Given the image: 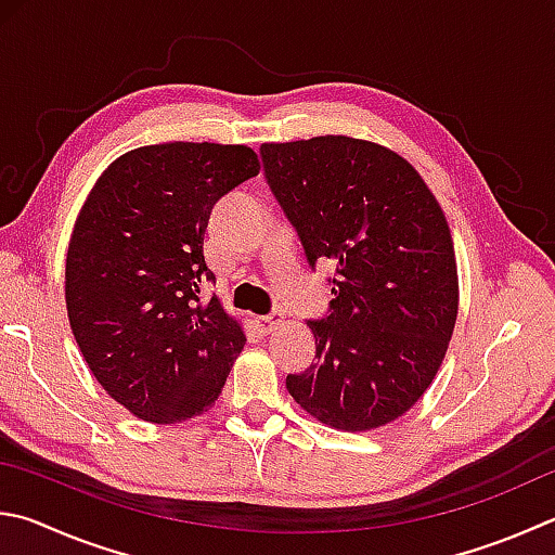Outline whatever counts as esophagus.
Returning a JSON list of instances; mask_svg holds the SVG:
<instances>
[{"mask_svg": "<svg viewBox=\"0 0 555 555\" xmlns=\"http://www.w3.org/2000/svg\"><path fill=\"white\" fill-rule=\"evenodd\" d=\"M281 322H284V315H281V312H269V315H261V318H257V325L261 327V332H271L274 327H279Z\"/></svg>", "mask_w": 555, "mask_h": 555, "instance_id": "34e87169", "label": "esophagus"}]
</instances>
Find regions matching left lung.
<instances>
[{
  "instance_id": "8db88e82",
  "label": "left lung",
  "mask_w": 555,
  "mask_h": 555,
  "mask_svg": "<svg viewBox=\"0 0 555 555\" xmlns=\"http://www.w3.org/2000/svg\"><path fill=\"white\" fill-rule=\"evenodd\" d=\"M259 155L310 269L337 267L327 315L308 320L318 364L288 374L286 388L335 429L388 425L429 388L456 322L441 206L408 159L366 140L264 143Z\"/></svg>"
}]
</instances>
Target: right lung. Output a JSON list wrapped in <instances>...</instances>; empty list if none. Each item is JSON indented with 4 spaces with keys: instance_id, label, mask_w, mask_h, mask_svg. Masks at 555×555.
<instances>
[{
    "instance_id": "right-lung-1",
    "label": "right lung",
    "mask_w": 555,
    "mask_h": 555,
    "mask_svg": "<svg viewBox=\"0 0 555 555\" xmlns=\"http://www.w3.org/2000/svg\"><path fill=\"white\" fill-rule=\"evenodd\" d=\"M259 175L247 145L130 150L99 177L67 247L73 335L102 388L133 415L175 425L218 400L245 347L237 320L201 284L210 210Z\"/></svg>"
}]
</instances>
